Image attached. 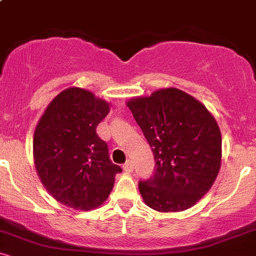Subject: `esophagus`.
<instances>
[{"label":"esophagus","instance_id":"esophagus-1","mask_svg":"<svg viewBox=\"0 0 256 256\" xmlns=\"http://www.w3.org/2000/svg\"><path fill=\"white\" fill-rule=\"evenodd\" d=\"M122 168H124V171L126 172H132L134 171V162H132L131 160H128L124 164V166H122Z\"/></svg>","mask_w":256,"mask_h":256}]
</instances>
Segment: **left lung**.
Listing matches in <instances>:
<instances>
[{"label": "left lung", "instance_id": "8db88e82", "mask_svg": "<svg viewBox=\"0 0 256 256\" xmlns=\"http://www.w3.org/2000/svg\"><path fill=\"white\" fill-rule=\"evenodd\" d=\"M126 104L156 162L154 174L138 183L143 201L158 212L190 208L212 188L222 165V134L214 116L176 88Z\"/></svg>", "mask_w": 256, "mask_h": 256}]
</instances>
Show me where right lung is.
Listing matches in <instances>:
<instances>
[{
  "label": "right lung",
  "instance_id": "obj_1",
  "mask_svg": "<svg viewBox=\"0 0 256 256\" xmlns=\"http://www.w3.org/2000/svg\"><path fill=\"white\" fill-rule=\"evenodd\" d=\"M110 104L90 91L68 88L49 104L34 136V165L56 201L80 210L98 207L113 189L122 167L110 161L96 128Z\"/></svg>",
  "mask_w": 256,
  "mask_h": 256
}]
</instances>
